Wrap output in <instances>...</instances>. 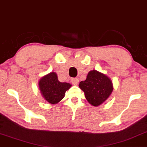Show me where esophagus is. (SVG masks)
<instances>
[{
	"label": "esophagus",
	"mask_w": 147,
	"mask_h": 147,
	"mask_svg": "<svg viewBox=\"0 0 147 147\" xmlns=\"http://www.w3.org/2000/svg\"><path fill=\"white\" fill-rule=\"evenodd\" d=\"M71 82L74 85H78L79 83V80L78 78H72L71 80Z\"/></svg>",
	"instance_id": "obj_1"
}]
</instances>
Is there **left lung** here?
<instances>
[{
  "label": "left lung",
  "instance_id": "obj_1",
  "mask_svg": "<svg viewBox=\"0 0 147 147\" xmlns=\"http://www.w3.org/2000/svg\"><path fill=\"white\" fill-rule=\"evenodd\" d=\"M79 87L84 91L89 103L95 107L103 103L113 91V85L110 79L96 70L89 71L86 80L82 81Z\"/></svg>",
  "mask_w": 147,
  "mask_h": 147
}]
</instances>
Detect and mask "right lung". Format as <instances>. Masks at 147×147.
I'll list each match as a JSON object with an SVG mask.
<instances>
[{
  "mask_svg": "<svg viewBox=\"0 0 147 147\" xmlns=\"http://www.w3.org/2000/svg\"><path fill=\"white\" fill-rule=\"evenodd\" d=\"M71 84L60 82L54 72L44 76L39 82V88L45 99L51 104L58 103L64 97L65 91L70 88Z\"/></svg>",
  "mask_w": 147,
  "mask_h": 147,
  "instance_id": "right-lung-1",
  "label": "right lung"
}]
</instances>
